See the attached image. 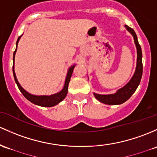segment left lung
<instances>
[{
  "label": "left lung",
  "instance_id": "1",
  "mask_svg": "<svg viewBox=\"0 0 157 157\" xmlns=\"http://www.w3.org/2000/svg\"><path fill=\"white\" fill-rule=\"evenodd\" d=\"M127 30L132 34V36L134 38V42H135L136 46L137 49V64H136V69L135 74H134L133 77L130 80V81L123 87L122 89H119L115 94H98L94 93V97L101 103H104L105 104L109 105H117V104H121L127 101L132 96V94L135 92L138 86L139 85L142 79V49H141L140 44H139L138 42L137 36L136 34L135 31L131 27L126 26Z\"/></svg>",
  "mask_w": 157,
  "mask_h": 157
}]
</instances>
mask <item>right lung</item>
Listing matches in <instances>:
<instances>
[{"label":"right lung","instance_id":"obj_1","mask_svg":"<svg viewBox=\"0 0 157 157\" xmlns=\"http://www.w3.org/2000/svg\"><path fill=\"white\" fill-rule=\"evenodd\" d=\"M21 36L18 37V40H17L16 42V49H15V51H14V53H13V64H14V58H15V52H16V50H17V45H18V41H19ZM74 68H75V65L71 67L69 70H68V75H67L66 79H65L64 88L63 89V90H62L61 92H59V93H56V94H53V95H51V96H36V95H33V94H29L28 92H26L25 89L21 86L19 82H18V80H17L16 76H15V71H14V65L13 66V76H14V78H15V81L16 82L18 89H19L21 92L22 93V94H23V95L25 96L28 101H30L31 103H33V104L38 105V106L51 107V106H55V105H56L57 104H59V102H61V101L65 98V96H66L67 93H68V83H69L71 77L72 73H73Z\"/></svg>","mask_w":157,"mask_h":157}]
</instances>
